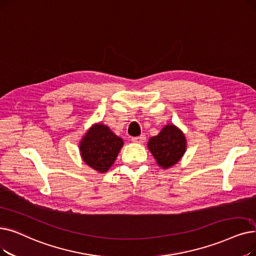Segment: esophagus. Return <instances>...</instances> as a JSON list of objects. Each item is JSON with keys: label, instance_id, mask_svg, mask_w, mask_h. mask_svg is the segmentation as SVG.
I'll return each instance as SVG.
<instances>
[{"label": "esophagus", "instance_id": "esophagus-1", "mask_svg": "<svg viewBox=\"0 0 256 256\" xmlns=\"http://www.w3.org/2000/svg\"><path fill=\"white\" fill-rule=\"evenodd\" d=\"M146 135H141V136H138V137H132V141L135 142V143H143L144 141H146Z\"/></svg>", "mask_w": 256, "mask_h": 256}]
</instances>
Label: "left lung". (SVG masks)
Instances as JSON below:
<instances>
[{"instance_id":"obj_1","label":"left lung","mask_w":256,"mask_h":256,"mask_svg":"<svg viewBox=\"0 0 256 256\" xmlns=\"http://www.w3.org/2000/svg\"><path fill=\"white\" fill-rule=\"evenodd\" d=\"M148 146L158 165L168 168L182 158L186 150V140L179 128L166 126L159 135L150 139Z\"/></svg>"}]
</instances>
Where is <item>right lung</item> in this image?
Instances as JSON below:
<instances>
[{"instance_id": "obj_1", "label": "right lung", "mask_w": 256, "mask_h": 256, "mask_svg": "<svg viewBox=\"0 0 256 256\" xmlns=\"http://www.w3.org/2000/svg\"><path fill=\"white\" fill-rule=\"evenodd\" d=\"M122 146V139L113 134L108 126L96 124L80 142V154L88 166L99 172H104L116 160Z\"/></svg>"}]
</instances>
